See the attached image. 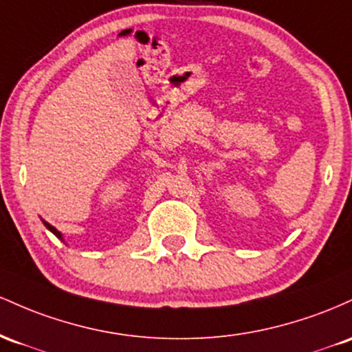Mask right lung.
<instances>
[{"instance_id": "add662e5", "label": "right lung", "mask_w": 352, "mask_h": 352, "mask_svg": "<svg viewBox=\"0 0 352 352\" xmlns=\"http://www.w3.org/2000/svg\"><path fill=\"white\" fill-rule=\"evenodd\" d=\"M43 223H45V226H46V228H48V229H50V231H51V232H53V234H54V236H56V238H59V239H63V234H61V232H59V231H58V229H56V228H54V226H51V224H48V223H46V221H43Z\"/></svg>"}]
</instances>
